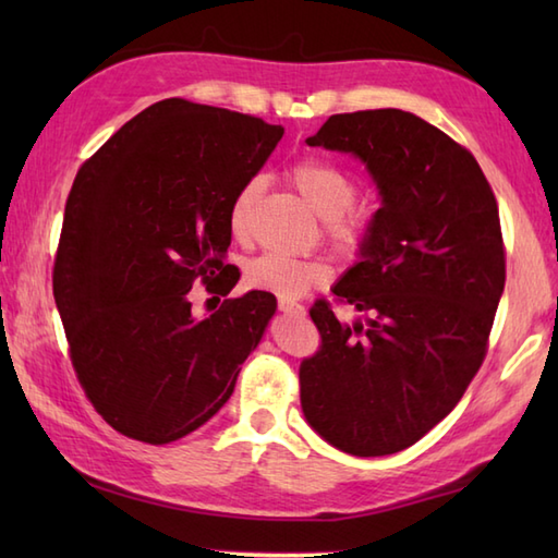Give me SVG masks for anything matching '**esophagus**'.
Returning a JSON list of instances; mask_svg holds the SVG:
<instances>
[{
  "label": "esophagus",
  "mask_w": 558,
  "mask_h": 558,
  "mask_svg": "<svg viewBox=\"0 0 558 558\" xmlns=\"http://www.w3.org/2000/svg\"><path fill=\"white\" fill-rule=\"evenodd\" d=\"M278 310H280L282 314L304 316V306H302V304H298V302H286V300H280V302H278Z\"/></svg>",
  "instance_id": "34e87169"
}]
</instances>
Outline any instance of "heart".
Listing matches in <instances>:
<instances>
[{
	"instance_id": "obj_1",
	"label": "heart",
	"mask_w": 558,
	"mask_h": 558,
	"mask_svg": "<svg viewBox=\"0 0 558 558\" xmlns=\"http://www.w3.org/2000/svg\"><path fill=\"white\" fill-rule=\"evenodd\" d=\"M290 182L300 196L326 220V232L340 246L354 248L364 242L372 230V213L354 204L357 198V182L342 170L340 165L306 156L294 160L288 168ZM260 194V180L254 177L240 186L230 204V230L242 236L246 230V218L256 196ZM328 270L322 260H302L280 254H260L248 260L244 270V282L254 290L276 294L280 300H298L306 290L322 286Z\"/></svg>"
}]
</instances>
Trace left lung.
<instances>
[{
    "mask_svg": "<svg viewBox=\"0 0 558 558\" xmlns=\"http://www.w3.org/2000/svg\"><path fill=\"white\" fill-rule=\"evenodd\" d=\"M310 146L352 153L381 194L360 260L333 288L364 322L310 310L322 348L300 366L306 422L374 458L410 448L458 405L487 354L506 282L499 206L468 148L402 110L328 117Z\"/></svg>",
    "mask_w": 558,
    "mask_h": 558,
    "instance_id": "left-lung-1",
    "label": "left lung"
}]
</instances>
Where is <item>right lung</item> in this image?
Masks as SVG:
<instances>
[{
  "instance_id": "1",
  "label": "right lung",
  "mask_w": 558,
  "mask_h": 558,
  "mask_svg": "<svg viewBox=\"0 0 558 558\" xmlns=\"http://www.w3.org/2000/svg\"><path fill=\"white\" fill-rule=\"evenodd\" d=\"M286 129L168 98L81 165L52 290L81 388L112 429L170 444L230 400L242 362L276 314L270 292L194 316L189 290L230 294V204Z\"/></svg>"
}]
</instances>
